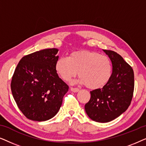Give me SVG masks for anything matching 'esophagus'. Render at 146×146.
Segmentation results:
<instances>
[{"label":"esophagus","instance_id":"esophagus-1","mask_svg":"<svg viewBox=\"0 0 146 146\" xmlns=\"http://www.w3.org/2000/svg\"><path fill=\"white\" fill-rule=\"evenodd\" d=\"M70 90L73 92H78L80 91V89L77 88H70Z\"/></svg>","mask_w":146,"mask_h":146}]
</instances>
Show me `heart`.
Masks as SVG:
<instances>
[{
	"label": "heart",
	"instance_id": "obj_1",
	"mask_svg": "<svg viewBox=\"0 0 146 146\" xmlns=\"http://www.w3.org/2000/svg\"><path fill=\"white\" fill-rule=\"evenodd\" d=\"M55 70L64 81L69 82L78 74V82L92 90L106 85L111 79L113 65L110 58L96 52L80 50L68 57H62L55 62Z\"/></svg>",
	"mask_w": 146,
	"mask_h": 146
}]
</instances>
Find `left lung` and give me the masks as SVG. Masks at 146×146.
<instances>
[{
	"mask_svg": "<svg viewBox=\"0 0 146 146\" xmlns=\"http://www.w3.org/2000/svg\"><path fill=\"white\" fill-rule=\"evenodd\" d=\"M103 51L112 62L111 79L102 88L90 92V100L84 106L90 118L100 123L112 121L125 111L130 105L134 88L132 68L117 53Z\"/></svg>",
	"mask_w": 146,
	"mask_h": 146,
	"instance_id": "1",
	"label": "left lung"
}]
</instances>
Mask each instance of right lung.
<instances>
[{
  "mask_svg": "<svg viewBox=\"0 0 146 146\" xmlns=\"http://www.w3.org/2000/svg\"><path fill=\"white\" fill-rule=\"evenodd\" d=\"M57 48L44 49L23 57L11 81V90L18 107L28 119H51L60 108L68 86L55 70Z\"/></svg>",
  "mask_w": 146,
  "mask_h": 146,
  "instance_id": "right-lung-1",
  "label": "right lung"
}]
</instances>
